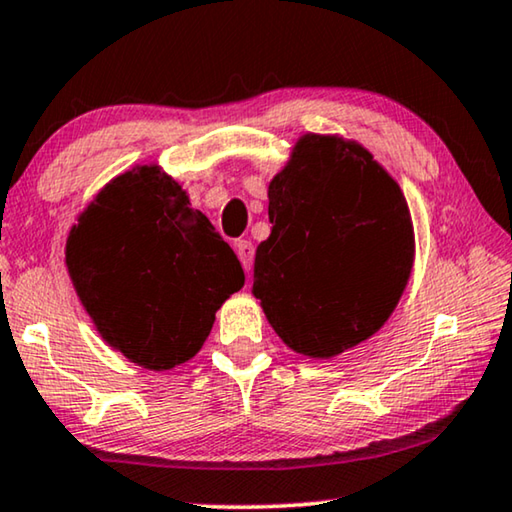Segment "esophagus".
Segmentation results:
<instances>
[{"label":"esophagus","instance_id":"1","mask_svg":"<svg viewBox=\"0 0 512 512\" xmlns=\"http://www.w3.org/2000/svg\"><path fill=\"white\" fill-rule=\"evenodd\" d=\"M235 251H238V258L245 272L251 270V263H254V245L249 240H238L235 242Z\"/></svg>","mask_w":512,"mask_h":512}]
</instances>
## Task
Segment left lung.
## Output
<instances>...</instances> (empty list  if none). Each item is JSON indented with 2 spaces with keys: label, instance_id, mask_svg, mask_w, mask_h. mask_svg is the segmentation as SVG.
<instances>
[{
  "label": "left lung",
  "instance_id": "left-lung-1",
  "mask_svg": "<svg viewBox=\"0 0 512 512\" xmlns=\"http://www.w3.org/2000/svg\"><path fill=\"white\" fill-rule=\"evenodd\" d=\"M254 295L283 343L336 357L384 325L414 261L407 201L355 141L306 135L270 183Z\"/></svg>",
  "mask_w": 512,
  "mask_h": 512
}]
</instances>
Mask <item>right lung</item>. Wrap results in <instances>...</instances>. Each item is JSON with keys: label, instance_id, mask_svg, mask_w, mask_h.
Here are the masks:
<instances>
[{"label": "right lung", "instance_id": "add662e5", "mask_svg": "<svg viewBox=\"0 0 512 512\" xmlns=\"http://www.w3.org/2000/svg\"><path fill=\"white\" fill-rule=\"evenodd\" d=\"M66 263L109 345L151 371L192 359L245 286L229 242L157 167L114 178L70 231Z\"/></svg>", "mask_w": 512, "mask_h": 512}]
</instances>
